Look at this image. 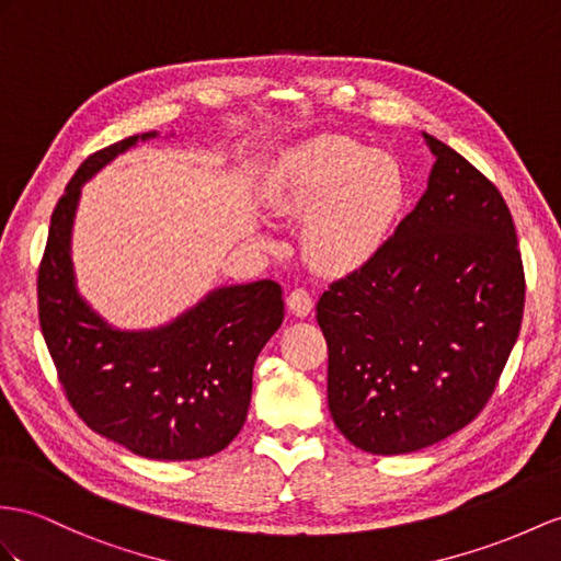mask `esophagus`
<instances>
[{
    "label": "esophagus",
    "mask_w": 561,
    "mask_h": 561,
    "mask_svg": "<svg viewBox=\"0 0 561 561\" xmlns=\"http://www.w3.org/2000/svg\"><path fill=\"white\" fill-rule=\"evenodd\" d=\"M288 309L295 313V317L302 319L313 309V299H311V295L305 288H295L288 295Z\"/></svg>",
    "instance_id": "34e87169"
}]
</instances>
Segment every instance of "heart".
I'll use <instances>...</instances> for the list:
<instances>
[{
  "mask_svg": "<svg viewBox=\"0 0 561 561\" xmlns=\"http://www.w3.org/2000/svg\"><path fill=\"white\" fill-rule=\"evenodd\" d=\"M262 190L278 214L307 216L302 252L323 273H350L371 262L407 197L400 163L345 135H319L288 149Z\"/></svg>",
  "mask_w": 561,
  "mask_h": 561,
  "instance_id": "obj_1",
  "label": "heart"
}]
</instances>
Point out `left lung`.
Returning <instances> with one entry per match:
<instances>
[{
  "mask_svg": "<svg viewBox=\"0 0 561 561\" xmlns=\"http://www.w3.org/2000/svg\"><path fill=\"white\" fill-rule=\"evenodd\" d=\"M435 163L412 214L317 305L328 409L371 455H409L471 423L518 337L524 266L497 187L423 133Z\"/></svg>",
  "mask_w": 561,
  "mask_h": 561,
  "instance_id": "1",
  "label": "left lung"
}]
</instances>
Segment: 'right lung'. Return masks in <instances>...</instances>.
<instances>
[{
	"instance_id": "obj_1",
	"label": "right lung",
	"mask_w": 561,
	"mask_h": 561,
	"mask_svg": "<svg viewBox=\"0 0 561 561\" xmlns=\"http://www.w3.org/2000/svg\"><path fill=\"white\" fill-rule=\"evenodd\" d=\"M154 138L157 130L133 135L80 163L51 214L37 309L78 416L133 455L185 461L221 453L240 433L254 362L283 323V290L273 280L216 288L149 331H121L85 302L71 259L80 193L106 163Z\"/></svg>"
}]
</instances>
